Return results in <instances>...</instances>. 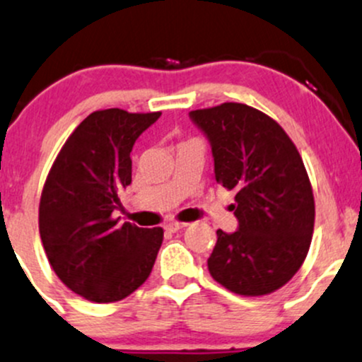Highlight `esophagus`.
Instances as JSON below:
<instances>
[{
  "label": "esophagus",
  "instance_id": "obj_1",
  "mask_svg": "<svg viewBox=\"0 0 362 362\" xmlns=\"http://www.w3.org/2000/svg\"><path fill=\"white\" fill-rule=\"evenodd\" d=\"M186 226H188V224H186V223H177V221H170V223L165 224V231L176 233V231H180V229H185Z\"/></svg>",
  "mask_w": 362,
  "mask_h": 362
}]
</instances>
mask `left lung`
<instances>
[{
  "label": "left lung",
  "mask_w": 362,
  "mask_h": 362,
  "mask_svg": "<svg viewBox=\"0 0 362 362\" xmlns=\"http://www.w3.org/2000/svg\"><path fill=\"white\" fill-rule=\"evenodd\" d=\"M212 146L216 181L235 189V233L217 229L211 276L259 297L300 269L314 231V195L297 146L276 120L243 103L189 112Z\"/></svg>",
  "instance_id": "8db88e82"
}]
</instances>
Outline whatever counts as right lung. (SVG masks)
<instances>
[{
	"instance_id": "add662e5",
	"label": "right lung",
	"mask_w": 362,
	"mask_h": 362,
	"mask_svg": "<svg viewBox=\"0 0 362 362\" xmlns=\"http://www.w3.org/2000/svg\"><path fill=\"white\" fill-rule=\"evenodd\" d=\"M160 112L107 108L89 114L62 146L40 202V235L58 278L86 300L108 304L146 281L162 228L119 224L120 189L131 185V150Z\"/></svg>"
}]
</instances>
